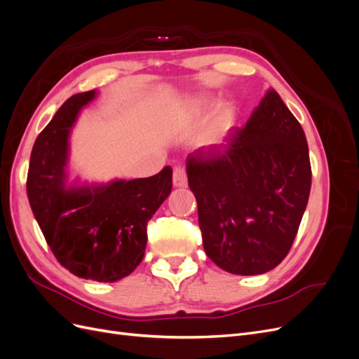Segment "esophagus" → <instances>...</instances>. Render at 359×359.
<instances>
[{
  "label": "esophagus",
  "mask_w": 359,
  "mask_h": 359,
  "mask_svg": "<svg viewBox=\"0 0 359 359\" xmlns=\"http://www.w3.org/2000/svg\"><path fill=\"white\" fill-rule=\"evenodd\" d=\"M173 186L175 187H186L187 186V175L186 170L181 168L173 169Z\"/></svg>",
  "instance_id": "1"
}]
</instances>
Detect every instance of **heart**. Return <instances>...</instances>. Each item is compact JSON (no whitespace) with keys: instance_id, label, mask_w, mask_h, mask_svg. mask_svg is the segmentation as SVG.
Returning <instances> with one entry per match:
<instances>
[{"instance_id":"b5f03b06","label":"heart","mask_w":359,"mask_h":359,"mask_svg":"<svg viewBox=\"0 0 359 359\" xmlns=\"http://www.w3.org/2000/svg\"><path fill=\"white\" fill-rule=\"evenodd\" d=\"M201 107H208L211 104L210 100H201L199 102ZM236 121V111L235 107L231 104H222L219 109H217L208 126L205 128V133L202 136L203 145H217L220 140L226 136V133L233 127Z\"/></svg>"}]
</instances>
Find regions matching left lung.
<instances>
[{
  "label": "left lung",
  "instance_id": "1",
  "mask_svg": "<svg viewBox=\"0 0 359 359\" xmlns=\"http://www.w3.org/2000/svg\"><path fill=\"white\" fill-rule=\"evenodd\" d=\"M205 253L236 276L265 274L286 257L306 211L311 168L306 133L269 88L226 153L190 157Z\"/></svg>",
  "mask_w": 359,
  "mask_h": 359
}]
</instances>
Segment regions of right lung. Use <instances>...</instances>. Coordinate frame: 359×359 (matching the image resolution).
<instances>
[{"label":"right lung","mask_w":359,"mask_h":359,"mask_svg":"<svg viewBox=\"0 0 359 359\" xmlns=\"http://www.w3.org/2000/svg\"><path fill=\"white\" fill-rule=\"evenodd\" d=\"M97 95L95 90L72 95L39 135L27 193L58 262L81 278L114 283L132 274L144 259L147 223L170 194L172 169L128 181H70L72 130Z\"/></svg>","instance_id":"obj_1"}]
</instances>
